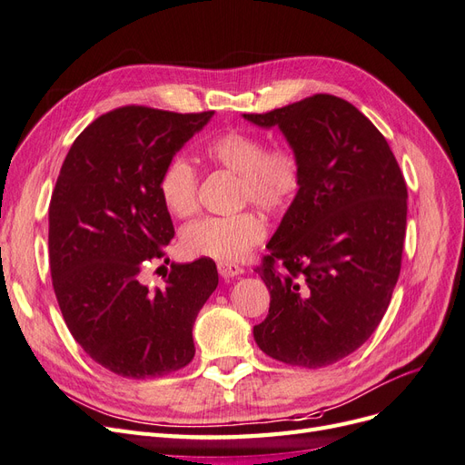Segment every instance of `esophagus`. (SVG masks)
I'll return each mask as SVG.
<instances>
[{"mask_svg": "<svg viewBox=\"0 0 465 465\" xmlns=\"http://www.w3.org/2000/svg\"><path fill=\"white\" fill-rule=\"evenodd\" d=\"M217 270H219V275L224 277V279H232L236 275L244 273V270L238 263H232V262H219L217 263Z\"/></svg>", "mask_w": 465, "mask_h": 465, "instance_id": "34e87169", "label": "esophagus"}]
</instances>
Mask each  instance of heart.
Segmentation results:
<instances>
[{
    "label": "heart",
    "mask_w": 465,
    "mask_h": 465,
    "mask_svg": "<svg viewBox=\"0 0 465 465\" xmlns=\"http://www.w3.org/2000/svg\"><path fill=\"white\" fill-rule=\"evenodd\" d=\"M203 157L219 168L238 174V205L254 203L267 215L287 213L299 198L304 171L299 153L289 145L267 147L262 135L224 132L203 145ZM164 209L173 217H192L200 207L198 173L184 157L164 163L157 180ZM265 217L256 209H244L224 217H203L184 227L182 250L192 258L219 262L242 260L263 241Z\"/></svg>",
    "instance_id": "heart-1"
}]
</instances>
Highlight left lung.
Instances as JSON below:
<instances>
[{
  "label": "left lung",
  "mask_w": 465,
  "mask_h": 465,
  "mask_svg": "<svg viewBox=\"0 0 465 465\" xmlns=\"http://www.w3.org/2000/svg\"><path fill=\"white\" fill-rule=\"evenodd\" d=\"M299 153V198L256 272L270 312L254 326L265 355L292 367H328L378 328L401 270L407 186L376 125L333 94H314L265 114Z\"/></svg>",
  "instance_id": "8db88e82"
}]
</instances>
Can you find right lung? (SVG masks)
Returning <instances> with one entry per match:
<instances>
[{"label": "right lung", "mask_w": 465, "mask_h": 465, "mask_svg": "<svg viewBox=\"0 0 465 465\" xmlns=\"http://www.w3.org/2000/svg\"><path fill=\"white\" fill-rule=\"evenodd\" d=\"M213 116L120 106L74 142L48 209L50 272L62 316L83 351L124 378H159L193 359L192 328L219 275L211 260L173 263L164 287L139 275L174 236L161 168ZM168 260V258H166Z\"/></svg>", "instance_id": "add662e5"}]
</instances>
